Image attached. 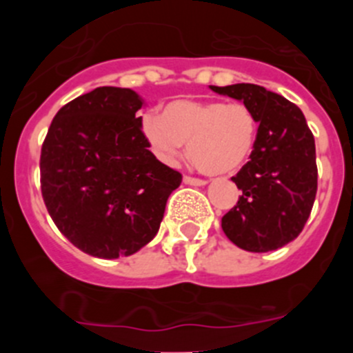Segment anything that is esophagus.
<instances>
[{
    "instance_id": "1",
    "label": "esophagus",
    "mask_w": 353,
    "mask_h": 353,
    "mask_svg": "<svg viewBox=\"0 0 353 353\" xmlns=\"http://www.w3.org/2000/svg\"><path fill=\"white\" fill-rule=\"evenodd\" d=\"M184 184H191V186H203L206 184L205 179H199V177H193V176H184Z\"/></svg>"
}]
</instances>
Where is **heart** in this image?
I'll return each mask as SVG.
<instances>
[{"instance_id":"1","label":"heart","mask_w":353,"mask_h":353,"mask_svg":"<svg viewBox=\"0 0 353 353\" xmlns=\"http://www.w3.org/2000/svg\"><path fill=\"white\" fill-rule=\"evenodd\" d=\"M141 131L160 160L174 163L188 152L206 174H229L241 169L252 154L258 137V117L249 105L223 101H174L163 116L147 112Z\"/></svg>"}]
</instances>
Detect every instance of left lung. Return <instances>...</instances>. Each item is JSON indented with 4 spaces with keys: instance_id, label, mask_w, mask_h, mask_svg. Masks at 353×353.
Here are the masks:
<instances>
[{
    "instance_id": "1",
    "label": "left lung",
    "mask_w": 353,
    "mask_h": 353,
    "mask_svg": "<svg viewBox=\"0 0 353 353\" xmlns=\"http://www.w3.org/2000/svg\"><path fill=\"white\" fill-rule=\"evenodd\" d=\"M243 101L258 117L249 162L232 177L239 201L222 216L225 236L241 249L268 252L294 241L304 229L318 191L314 137L302 110L259 85H210Z\"/></svg>"
}]
</instances>
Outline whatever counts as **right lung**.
Wrapping results in <instances>:
<instances>
[{
    "mask_svg": "<svg viewBox=\"0 0 353 353\" xmlns=\"http://www.w3.org/2000/svg\"><path fill=\"white\" fill-rule=\"evenodd\" d=\"M131 88L99 87L63 105L41 150V190L59 232L95 258L130 256L159 232L183 176L157 160Z\"/></svg>",
    "mask_w": 353,
    "mask_h": 353,
    "instance_id": "1",
    "label": "right lung"
}]
</instances>
